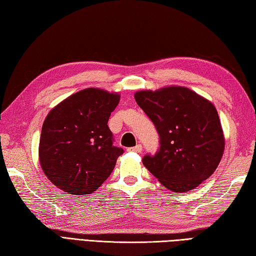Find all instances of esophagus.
<instances>
[{
    "label": "esophagus",
    "instance_id": "1",
    "mask_svg": "<svg viewBox=\"0 0 256 256\" xmlns=\"http://www.w3.org/2000/svg\"><path fill=\"white\" fill-rule=\"evenodd\" d=\"M142 150H143V146L140 145V144H138L136 146H134V148H128L130 152H135V153H140V152H142Z\"/></svg>",
    "mask_w": 256,
    "mask_h": 256
}]
</instances>
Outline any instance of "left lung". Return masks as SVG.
I'll return each mask as SVG.
<instances>
[{"label":"left lung","instance_id":"1","mask_svg":"<svg viewBox=\"0 0 256 256\" xmlns=\"http://www.w3.org/2000/svg\"><path fill=\"white\" fill-rule=\"evenodd\" d=\"M134 98L160 136L158 150L143 157L144 166L174 192L198 187L216 170L224 150L214 104L184 86L138 91Z\"/></svg>","mask_w":256,"mask_h":256}]
</instances>
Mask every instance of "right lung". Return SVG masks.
I'll return each mask as SVG.
<instances>
[{"mask_svg": "<svg viewBox=\"0 0 256 256\" xmlns=\"http://www.w3.org/2000/svg\"><path fill=\"white\" fill-rule=\"evenodd\" d=\"M118 101V94L89 88L48 113L42 128L40 162L48 179L62 192L89 194L111 175L124 152L113 144L108 126Z\"/></svg>", "mask_w": 256, "mask_h": 256, "instance_id": "obj_1", "label": "right lung"}]
</instances>
